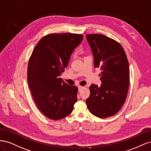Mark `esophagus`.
<instances>
[{
    "instance_id": "esophagus-1",
    "label": "esophagus",
    "mask_w": 151,
    "mask_h": 151,
    "mask_svg": "<svg viewBox=\"0 0 151 151\" xmlns=\"http://www.w3.org/2000/svg\"><path fill=\"white\" fill-rule=\"evenodd\" d=\"M84 87H83V86H79V87H78L79 91H81V90H82L83 88H84Z\"/></svg>"
}]
</instances>
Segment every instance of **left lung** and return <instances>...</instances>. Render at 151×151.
<instances>
[{"label":"left lung","mask_w":151,"mask_h":151,"mask_svg":"<svg viewBox=\"0 0 151 151\" xmlns=\"http://www.w3.org/2000/svg\"><path fill=\"white\" fill-rule=\"evenodd\" d=\"M93 55L95 68L101 70L100 87L92 84L86 104L90 113L100 118L116 114L127 97L130 69L125 52L117 41L102 34L86 35Z\"/></svg>","instance_id":"1"}]
</instances>
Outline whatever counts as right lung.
<instances>
[{
    "instance_id": "add662e5",
    "label": "right lung",
    "mask_w": 151,
    "mask_h": 151,
    "mask_svg": "<svg viewBox=\"0 0 151 151\" xmlns=\"http://www.w3.org/2000/svg\"><path fill=\"white\" fill-rule=\"evenodd\" d=\"M83 38L81 34H48L38 42L29 59L28 87L38 109L50 119L70 115L77 101L78 87L68 85L60 76Z\"/></svg>"
}]
</instances>
